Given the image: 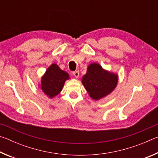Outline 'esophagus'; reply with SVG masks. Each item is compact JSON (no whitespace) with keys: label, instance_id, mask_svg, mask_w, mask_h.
Wrapping results in <instances>:
<instances>
[{"label":"esophagus","instance_id":"34e87169","mask_svg":"<svg viewBox=\"0 0 158 158\" xmlns=\"http://www.w3.org/2000/svg\"><path fill=\"white\" fill-rule=\"evenodd\" d=\"M73 75L76 77V78H78L79 77V71H75L73 73Z\"/></svg>","mask_w":158,"mask_h":158}]
</instances>
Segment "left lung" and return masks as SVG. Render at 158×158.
Instances as JSON below:
<instances>
[{"instance_id": "8db88e82", "label": "left lung", "mask_w": 158, "mask_h": 158, "mask_svg": "<svg viewBox=\"0 0 158 158\" xmlns=\"http://www.w3.org/2000/svg\"><path fill=\"white\" fill-rule=\"evenodd\" d=\"M118 77L116 73L103 69L100 64L93 63L87 68L81 83L90 98L99 100L107 96L116 87Z\"/></svg>"}]
</instances>
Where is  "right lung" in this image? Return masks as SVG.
Returning <instances> with one entry per match:
<instances>
[{
	"mask_svg": "<svg viewBox=\"0 0 158 158\" xmlns=\"http://www.w3.org/2000/svg\"><path fill=\"white\" fill-rule=\"evenodd\" d=\"M69 74L61 69L57 64L53 63L42 77L40 88L49 98H53L59 94L64 86L66 80H68Z\"/></svg>",
	"mask_w": 158,
	"mask_h": 158,
	"instance_id": "1",
	"label": "right lung"
}]
</instances>
